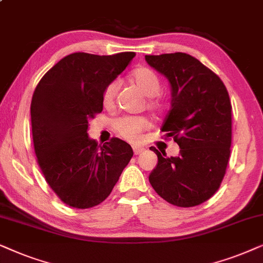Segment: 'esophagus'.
Instances as JSON below:
<instances>
[{
	"label": "esophagus",
	"mask_w": 263,
	"mask_h": 263,
	"mask_svg": "<svg viewBox=\"0 0 263 263\" xmlns=\"http://www.w3.org/2000/svg\"><path fill=\"white\" fill-rule=\"evenodd\" d=\"M143 152H144V148H143V146H137V145L134 146V153L136 155H138V154H141Z\"/></svg>",
	"instance_id": "esophagus-1"
}]
</instances>
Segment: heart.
<instances>
[{"mask_svg":"<svg viewBox=\"0 0 263 263\" xmlns=\"http://www.w3.org/2000/svg\"><path fill=\"white\" fill-rule=\"evenodd\" d=\"M129 80L139 87L144 95L148 97L146 107L154 114L160 115L166 110V102L159 96L162 83L155 71L148 67H138L129 73ZM118 93V82H109L102 91V104L104 108H111L115 103ZM150 127V122L145 117L136 115H124L115 119L113 128L120 137L127 141L136 142L141 137L143 132Z\"/></svg>","mask_w":263,"mask_h":263,"instance_id":"b5f03b06","label":"heart"}]
</instances>
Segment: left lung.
<instances>
[{"label":"left lung","mask_w":263,"mask_h":263,"mask_svg":"<svg viewBox=\"0 0 263 263\" xmlns=\"http://www.w3.org/2000/svg\"><path fill=\"white\" fill-rule=\"evenodd\" d=\"M172 87V107L161 131L180 146L177 157L152 146L159 162L149 181L164 201L195 207L219 190L232 142V106L222 80L185 52L145 55Z\"/></svg>","instance_id":"1"}]
</instances>
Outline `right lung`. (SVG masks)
I'll return each mask as SVG.
<instances>
[{"mask_svg":"<svg viewBox=\"0 0 263 263\" xmlns=\"http://www.w3.org/2000/svg\"><path fill=\"white\" fill-rule=\"evenodd\" d=\"M135 55L73 52L52 66L34 89L31 124L38 166L69 207L87 209L102 203L134 156L131 145L117 137L97 145L87 129L103 109L104 86Z\"/></svg>","mask_w":263,"mask_h":263,"instance_id":"obj_1","label":"right lung"}]
</instances>
